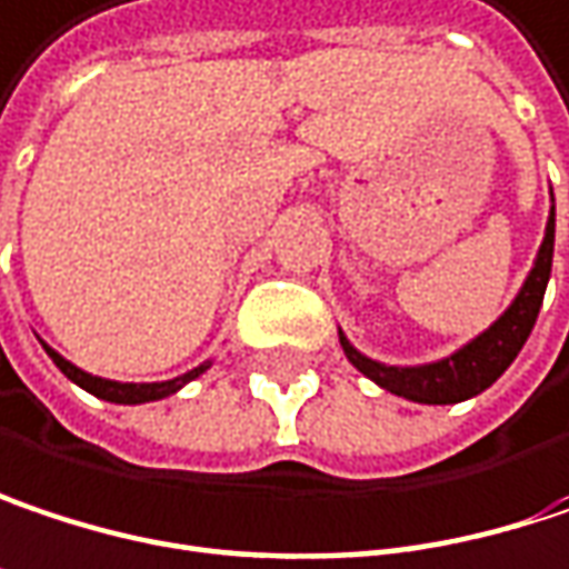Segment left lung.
I'll return each instance as SVG.
<instances>
[{
	"label": "left lung",
	"instance_id": "8db88e82",
	"mask_svg": "<svg viewBox=\"0 0 569 569\" xmlns=\"http://www.w3.org/2000/svg\"><path fill=\"white\" fill-rule=\"evenodd\" d=\"M553 201V194H550ZM550 263H553V204L547 214V228H543V240L535 257V267L528 270L525 283L518 289V296L511 299V306L491 322L486 332L469 338L462 348H456L452 355L427 361V365H385L368 358L365 351H358L348 336L338 329V341L341 351L348 355V361L371 378L378 388L390 390L403 400L413 403H462L476 393L491 388L508 365L518 358V351L525 348V341L531 336L538 312H541L543 289L550 280Z\"/></svg>",
	"mask_w": 569,
	"mask_h": 569
}]
</instances>
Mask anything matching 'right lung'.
<instances>
[{"label": "right lung", "mask_w": 569, "mask_h": 569, "mask_svg": "<svg viewBox=\"0 0 569 569\" xmlns=\"http://www.w3.org/2000/svg\"><path fill=\"white\" fill-rule=\"evenodd\" d=\"M44 345V341H41ZM44 351H48V358L61 368V375L68 378V381H74L78 388H83L87 393H93V397H100V400H110V403H149V400H162V397H172V393H179L188 381H194V378H201L208 368H211V361H201L198 368H191V371H184L179 378H172V381H149V385H136V381H110V378H97V375H90V371H83L78 365H71L64 355H58L54 348H48L44 345Z\"/></svg>", "instance_id": "obj_1"}]
</instances>
